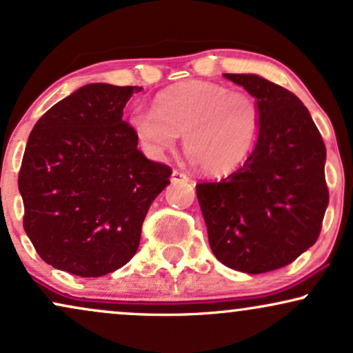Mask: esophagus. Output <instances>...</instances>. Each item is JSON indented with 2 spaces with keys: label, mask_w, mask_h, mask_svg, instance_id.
Segmentation results:
<instances>
[{
  "label": "esophagus",
  "mask_w": 353,
  "mask_h": 353,
  "mask_svg": "<svg viewBox=\"0 0 353 353\" xmlns=\"http://www.w3.org/2000/svg\"><path fill=\"white\" fill-rule=\"evenodd\" d=\"M172 181L173 183H183V181H190V176L186 173L180 172V170H173L172 172Z\"/></svg>",
  "instance_id": "esophagus-1"
}]
</instances>
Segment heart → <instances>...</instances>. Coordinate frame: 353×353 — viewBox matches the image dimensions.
I'll return each mask as SVG.
<instances>
[{
	"mask_svg": "<svg viewBox=\"0 0 353 353\" xmlns=\"http://www.w3.org/2000/svg\"><path fill=\"white\" fill-rule=\"evenodd\" d=\"M129 125L152 157L172 150L183 134L185 149L204 175L224 176L236 172L252 150L259 106L245 91L188 80L157 94L154 110L132 111Z\"/></svg>",
	"mask_w": 353,
	"mask_h": 353,
	"instance_id": "b5f03b06",
	"label": "heart"
}]
</instances>
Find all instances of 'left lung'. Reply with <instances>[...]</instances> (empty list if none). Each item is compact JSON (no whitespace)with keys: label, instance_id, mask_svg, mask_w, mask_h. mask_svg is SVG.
I'll use <instances>...</instances> for the list:
<instances>
[{"label":"left lung","instance_id":"left-lung-1","mask_svg":"<svg viewBox=\"0 0 353 353\" xmlns=\"http://www.w3.org/2000/svg\"><path fill=\"white\" fill-rule=\"evenodd\" d=\"M224 78L256 99L259 139L237 172L196 185V196L216 259L255 275L294 262L319 237L325 145L296 94L252 73Z\"/></svg>","mask_w":353,"mask_h":353}]
</instances>
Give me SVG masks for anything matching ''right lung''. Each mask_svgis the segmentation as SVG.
<instances>
[{
  "label": "right lung",
  "mask_w": 353,
  "mask_h": 353,
  "mask_svg": "<svg viewBox=\"0 0 353 353\" xmlns=\"http://www.w3.org/2000/svg\"><path fill=\"white\" fill-rule=\"evenodd\" d=\"M141 86L90 83L34 125L21 163L24 230L46 263L103 276L136 255L150 204L172 168L152 162L123 119Z\"/></svg>",
  "instance_id": "right-lung-1"
}]
</instances>
